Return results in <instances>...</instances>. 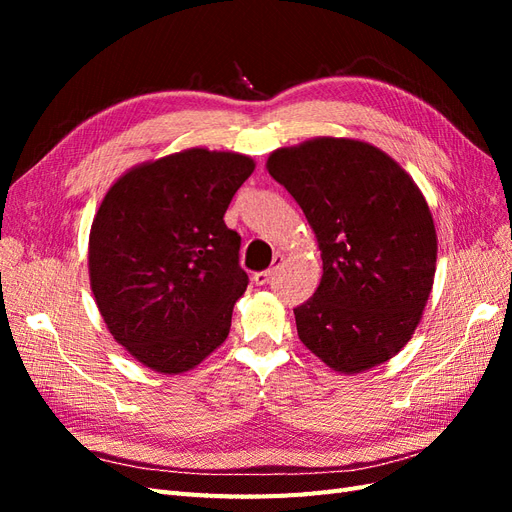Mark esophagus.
Segmentation results:
<instances>
[{
	"instance_id": "esophagus-1",
	"label": "esophagus",
	"mask_w": 512,
	"mask_h": 512,
	"mask_svg": "<svg viewBox=\"0 0 512 512\" xmlns=\"http://www.w3.org/2000/svg\"><path fill=\"white\" fill-rule=\"evenodd\" d=\"M282 262H284V256H282V254H275V256H273V267H271V269L254 273V277H252L254 284H256V286H265V284H269V282H271V277H273V273L277 271V267L282 265Z\"/></svg>"
}]
</instances>
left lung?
Segmentation results:
<instances>
[{"instance_id": "obj_1", "label": "left lung", "mask_w": 512, "mask_h": 512, "mask_svg": "<svg viewBox=\"0 0 512 512\" xmlns=\"http://www.w3.org/2000/svg\"><path fill=\"white\" fill-rule=\"evenodd\" d=\"M267 170L303 209L322 258L314 297L294 309L301 342L348 376L393 359L421 322L436 275L438 235L423 192L356 138L275 149Z\"/></svg>"}]
</instances>
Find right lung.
I'll return each mask as SVG.
<instances>
[{
    "mask_svg": "<svg viewBox=\"0 0 512 512\" xmlns=\"http://www.w3.org/2000/svg\"><path fill=\"white\" fill-rule=\"evenodd\" d=\"M254 168L243 153L192 147L132 166L102 198L91 292L115 342L158 374L194 369L228 337L247 275L224 213Z\"/></svg>",
    "mask_w": 512,
    "mask_h": 512,
    "instance_id": "right-lung-1",
    "label": "right lung"
}]
</instances>
